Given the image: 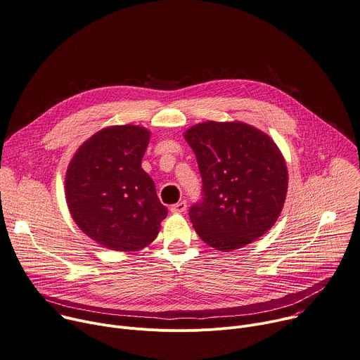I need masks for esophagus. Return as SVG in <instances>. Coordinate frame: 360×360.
Wrapping results in <instances>:
<instances>
[{"label":"esophagus","mask_w":360,"mask_h":360,"mask_svg":"<svg viewBox=\"0 0 360 360\" xmlns=\"http://www.w3.org/2000/svg\"><path fill=\"white\" fill-rule=\"evenodd\" d=\"M186 209H187V203L186 202H179V203L173 205L170 210L173 213H183V212H186Z\"/></svg>","instance_id":"obj_1"}]
</instances>
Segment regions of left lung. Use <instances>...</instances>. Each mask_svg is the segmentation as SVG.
Listing matches in <instances>:
<instances>
[{
  "instance_id": "8db88e82",
  "label": "left lung",
  "mask_w": 360,
  "mask_h": 360,
  "mask_svg": "<svg viewBox=\"0 0 360 360\" xmlns=\"http://www.w3.org/2000/svg\"><path fill=\"white\" fill-rule=\"evenodd\" d=\"M203 179V202L190 209L202 240L233 252L266 234L285 206L289 173L270 136L242 122H205L184 133Z\"/></svg>"
}]
</instances>
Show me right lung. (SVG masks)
<instances>
[{
  "label": "right lung",
  "mask_w": 360,
  "mask_h": 360,
  "mask_svg": "<svg viewBox=\"0 0 360 360\" xmlns=\"http://www.w3.org/2000/svg\"><path fill=\"white\" fill-rule=\"evenodd\" d=\"M150 136V130L134 124L105 127L77 148L67 167L68 212L101 248L141 250L167 217L154 181L141 169Z\"/></svg>",
  "instance_id": "add662e5"
}]
</instances>
